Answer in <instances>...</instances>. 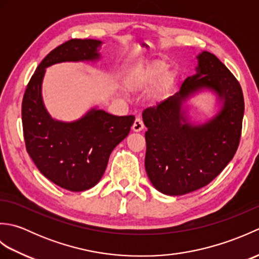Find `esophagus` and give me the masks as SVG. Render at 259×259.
Returning a JSON list of instances; mask_svg holds the SVG:
<instances>
[{
	"label": "esophagus",
	"instance_id": "obj_1",
	"mask_svg": "<svg viewBox=\"0 0 259 259\" xmlns=\"http://www.w3.org/2000/svg\"><path fill=\"white\" fill-rule=\"evenodd\" d=\"M144 128H145V124L142 122V120L140 118H137L133 124V130L135 133H140L141 130H144Z\"/></svg>",
	"mask_w": 259,
	"mask_h": 259
}]
</instances>
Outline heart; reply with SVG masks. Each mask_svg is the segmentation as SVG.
I'll return each mask as SVG.
<instances>
[{
    "label": "heart",
    "instance_id": "b5f03b06",
    "mask_svg": "<svg viewBox=\"0 0 259 259\" xmlns=\"http://www.w3.org/2000/svg\"><path fill=\"white\" fill-rule=\"evenodd\" d=\"M168 68V64L162 61H155L149 64H147L146 67L141 68L139 70L135 71L130 74V76L126 80V85L130 90L133 91H140L144 90L146 88L152 84L156 79L160 75L163 71H166ZM174 74L167 73L164 74L162 78L158 80L156 85L153 87L151 91V98L153 100H156L161 96V93L169 88V85L172 83Z\"/></svg>",
    "mask_w": 259,
    "mask_h": 259
}]
</instances>
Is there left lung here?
Segmentation results:
<instances>
[{
    "mask_svg": "<svg viewBox=\"0 0 259 259\" xmlns=\"http://www.w3.org/2000/svg\"><path fill=\"white\" fill-rule=\"evenodd\" d=\"M196 74L180 90L142 112L147 151L145 167L157 190L180 196L207 186L237 150L244 118V96L237 79L212 53L197 56ZM209 90L222 102L207 123L191 124L182 106L197 92Z\"/></svg>",
    "mask_w": 259,
    "mask_h": 259,
    "instance_id": "8db88e82",
    "label": "left lung"
}]
</instances>
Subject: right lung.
Listing matches in <instances>:
<instances>
[{
    "label": "right lung",
    "instance_id": "obj_1",
    "mask_svg": "<svg viewBox=\"0 0 259 259\" xmlns=\"http://www.w3.org/2000/svg\"><path fill=\"white\" fill-rule=\"evenodd\" d=\"M101 45L92 38H72L54 49L38 64L22 101L27 153L45 177L70 191H84L100 181L110 153L129 135L135 117L92 108L72 122L56 120L43 103L42 81L52 64L97 61Z\"/></svg>",
    "mask_w": 259,
    "mask_h": 259
}]
</instances>
